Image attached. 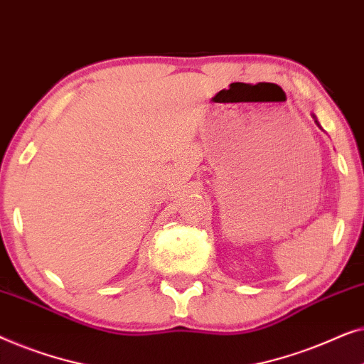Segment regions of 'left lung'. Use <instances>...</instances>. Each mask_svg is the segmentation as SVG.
<instances>
[{
	"label": "left lung",
	"instance_id": "8db88e82",
	"mask_svg": "<svg viewBox=\"0 0 364 364\" xmlns=\"http://www.w3.org/2000/svg\"><path fill=\"white\" fill-rule=\"evenodd\" d=\"M313 119H315V122L318 124V121H316V117H315V116H313ZM318 126H320V124H318Z\"/></svg>",
	"mask_w": 364,
	"mask_h": 364
}]
</instances>
